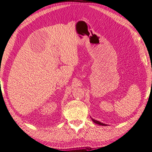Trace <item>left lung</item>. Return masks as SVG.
<instances>
[{"instance_id": "8db88e82", "label": "left lung", "mask_w": 152, "mask_h": 152, "mask_svg": "<svg viewBox=\"0 0 152 152\" xmlns=\"http://www.w3.org/2000/svg\"><path fill=\"white\" fill-rule=\"evenodd\" d=\"M91 120H92L93 122L94 123H95V124H99V125H101V126H107V124H103V123H102V122H99V121H95V120L92 118H91Z\"/></svg>"}]
</instances>
